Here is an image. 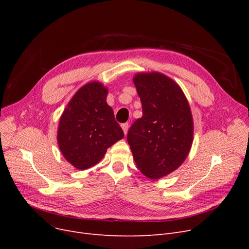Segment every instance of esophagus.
Returning a JSON list of instances; mask_svg holds the SVG:
<instances>
[{
	"mask_svg": "<svg viewBox=\"0 0 249 249\" xmlns=\"http://www.w3.org/2000/svg\"><path fill=\"white\" fill-rule=\"evenodd\" d=\"M121 127H122V129H123L124 134L126 135L127 132H128V129H129V124H128V123H123V124L121 125Z\"/></svg>",
	"mask_w": 249,
	"mask_h": 249,
	"instance_id": "obj_1",
	"label": "esophagus"
}]
</instances>
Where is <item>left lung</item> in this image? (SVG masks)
I'll return each mask as SVG.
<instances>
[{
  "label": "left lung",
  "mask_w": 249,
  "mask_h": 249,
  "mask_svg": "<svg viewBox=\"0 0 249 249\" xmlns=\"http://www.w3.org/2000/svg\"><path fill=\"white\" fill-rule=\"evenodd\" d=\"M142 104V117L130 127L127 141L140 172L151 179L173 173L191 150L194 122L179 86L160 72L133 77Z\"/></svg>",
  "instance_id": "1"
}]
</instances>
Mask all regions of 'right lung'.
Wrapping results in <instances>:
<instances>
[{"label": "right lung", "mask_w": 249, "mask_h": 249, "mask_svg": "<svg viewBox=\"0 0 249 249\" xmlns=\"http://www.w3.org/2000/svg\"><path fill=\"white\" fill-rule=\"evenodd\" d=\"M107 95L108 89L99 82L83 86L59 119V149L63 158L77 169L97 164L107 149L124 137L106 102Z\"/></svg>", "instance_id": "right-lung-1"}]
</instances>
